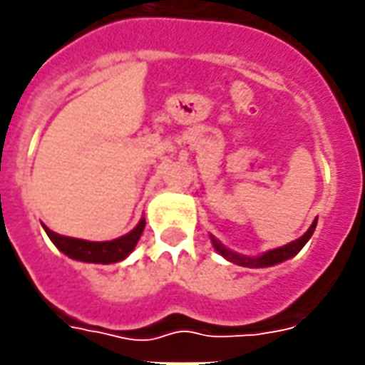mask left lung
Instances as JSON below:
<instances>
[{
  "label": "left lung",
  "instance_id": "left-lung-1",
  "mask_svg": "<svg viewBox=\"0 0 365 365\" xmlns=\"http://www.w3.org/2000/svg\"><path fill=\"white\" fill-rule=\"evenodd\" d=\"M315 225H317V221H314V225L307 229V233L303 235V237H299V239H295V241H291L289 245H283L279 247V249L267 251V253H263L261 257L237 255V253H233V251L225 249L217 239H212V245H215V249H217L225 259L233 261V263H237V265H243V267H271V265H277V263L285 261V259H289V257L297 255V253L302 251V247L309 241V237L314 235Z\"/></svg>",
  "mask_w": 365,
  "mask_h": 365
}]
</instances>
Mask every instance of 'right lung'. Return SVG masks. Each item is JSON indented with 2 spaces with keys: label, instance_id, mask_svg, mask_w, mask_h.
Listing matches in <instances>:
<instances>
[{
  "label": "right lung",
  "instance_id": "add662e5",
  "mask_svg": "<svg viewBox=\"0 0 365 365\" xmlns=\"http://www.w3.org/2000/svg\"><path fill=\"white\" fill-rule=\"evenodd\" d=\"M144 225L146 222L143 219L128 235H124L120 239H114V241H104V243L62 237V235L50 231L48 227H43V229H46V233L51 239V243L58 247L63 255L72 257L76 261H84V263H102V265H108V263L122 261L136 247V243H138V239H140V235L144 231Z\"/></svg>",
  "mask_w": 365,
  "mask_h": 365
}]
</instances>
